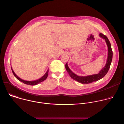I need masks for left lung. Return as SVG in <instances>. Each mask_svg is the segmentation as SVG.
<instances>
[{
	"mask_svg": "<svg viewBox=\"0 0 124 124\" xmlns=\"http://www.w3.org/2000/svg\"><path fill=\"white\" fill-rule=\"evenodd\" d=\"M100 36L105 40V42L107 43L108 46V57L107 63H106L105 67L98 73V74H95V75L86 76V77L78 76L72 72V70L69 69V67L68 66L67 63H66L65 65L66 69L67 70V71L68 72L69 76L73 79L78 81L79 83H81L82 84H88V83H92L93 82L97 81L101 79L102 78H103L106 75V74L108 73V70L109 69V68L111 63V61L112 60V55H113V52L111 48V44L108 37L106 36L105 35H103L102 33H100Z\"/></svg>",
	"mask_w": 124,
	"mask_h": 124,
	"instance_id": "left-lung-1",
	"label": "left lung"
}]
</instances>
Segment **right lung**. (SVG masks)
Here are the masks:
<instances>
[{"label": "right lung", "mask_w": 124, "mask_h": 124, "mask_svg": "<svg viewBox=\"0 0 124 124\" xmlns=\"http://www.w3.org/2000/svg\"><path fill=\"white\" fill-rule=\"evenodd\" d=\"M11 69H12V71L13 72V74H14V75L15 76V77L18 79L19 81L23 82V83L24 84H27V85H37L38 84V83H41V82L44 81L45 80H46L47 77V76H48V70H47V72H46V73L44 75V76H43L41 78L38 79V80H34V81H26V80H23L21 78H20L19 77H17L16 74L15 73H14V72L13 71V70L12 69V68H11Z\"/></svg>", "instance_id": "right-lung-1"}]
</instances>
